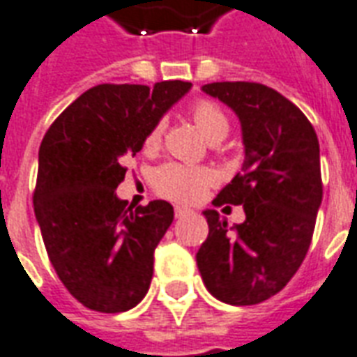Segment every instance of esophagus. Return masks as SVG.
I'll use <instances>...</instances> for the list:
<instances>
[{"label":"esophagus","mask_w":357,"mask_h":357,"mask_svg":"<svg viewBox=\"0 0 357 357\" xmlns=\"http://www.w3.org/2000/svg\"><path fill=\"white\" fill-rule=\"evenodd\" d=\"M174 212H176V218H181L185 216V214H189V208H185V206H176Z\"/></svg>","instance_id":"obj_1"}]
</instances>
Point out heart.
I'll return each mask as SVG.
<instances>
[{
	"label": "heart",
	"mask_w": 357,
	"mask_h": 357,
	"mask_svg": "<svg viewBox=\"0 0 357 357\" xmlns=\"http://www.w3.org/2000/svg\"><path fill=\"white\" fill-rule=\"evenodd\" d=\"M195 124L201 130L202 135L208 141L218 139L227 133V118L214 102L199 101L191 109ZM162 139V122L151 126V130L143 139L145 151H153L160 145ZM214 172L208 168H197V166H183L178 162H168L156 168L153 174V187L156 193L168 197L172 201L195 202L201 199L206 187L214 183Z\"/></svg>",
	"instance_id": "1"
}]
</instances>
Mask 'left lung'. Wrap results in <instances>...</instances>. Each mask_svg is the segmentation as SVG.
<instances>
[{
    "instance_id": "1",
    "label": "left lung",
    "mask_w": 357,
    "mask_h": 357,
    "mask_svg": "<svg viewBox=\"0 0 357 357\" xmlns=\"http://www.w3.org/2000/svg\"><path fill=\"white\" fill-rule=\"evenodd\" d=\"M202 91L237 114L245 162L214 204H243L247 220L227 229L204 210L208 237L197 266L212 296L252 306L283 289L306 258L321 206L319 141L304 112L255 82H214Z\"/></svg>"
}]
</instances>
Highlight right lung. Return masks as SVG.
I'll list each match as a JSON object with an SVG mask.
<instances>
[{"instance_id":"right-lung-1","label":"right lung","mask_w":357,"mask_h":357,"mask_svg":"<svg viewBox=\"0 0 357 357\" xmlns=\"http://www.w3.org/2000/svg\"><path fill=\"white\" fill-rule=\"evenodd\" d=\"M191 89L189 82L101 84L66 107L38 155L36 220L59 279L84 306L128 312L147 294L155 248L174 222L166 201L126 208L116 197L151 126Z\"/></svg>"}]
</instances>
